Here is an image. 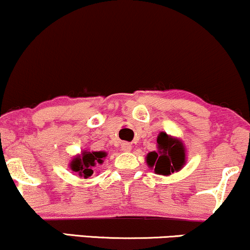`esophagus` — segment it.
<instances>
[{"label":"esophagus","instance_id":"obj_1","mask_svg":"<svg viewBox=\"0 0 250 250\" xmlns=\"http://www.w3.org/2000/svg\"><path fill=\"white\" fill-rule=\"evenodd\" d=\"M121 149L123 151H130L131 150V146L129 145V143L125 142V143H122V145H121Z\"/></svg>","mask_w":250,"mask_h":250}]
</instances>
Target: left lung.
I'll list each match as a JSON object with an SVG mask.
<instances>
[{
	"label": "left lung",
	"mask_w": 250,
	"mask_h": 250,
	"mask_svg": "<svg viewBox=\"0 0 250 250\" xmlns=\"http://www.w3.org/2000/svg\"><path fill=\"white\" fill-rule=\"evenodd\" d=\"M156 142L157 150L150 151L146 156L148 167L154 169L155 174L163 176L180 171L187 160V149L182 140L168 135L166 131H160Z\"/></svg>",
	"instance_id": "left-lung-1"
}]
</instances>
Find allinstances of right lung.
Masks as SVG:
<instances>
[{
  "instance_id": "1",
  "label": "right lung",
  "mask_w": 250,
  "mask_h": 250,
  "mask_svg": "<svg viewBox=\"0 0 250 250\" xmlns=\"http://www.w3.org/2000/svg\"><path fill=\"white\" fill-rule=\"evenodd\" d=\"M107 156L105 151L82 150L81 154L75 155L69 162V169L73 173L79 175L81 179H89L94 173L93 168L99 163L102 165L103 159Z\"/></svg>"
}]
</instances>
